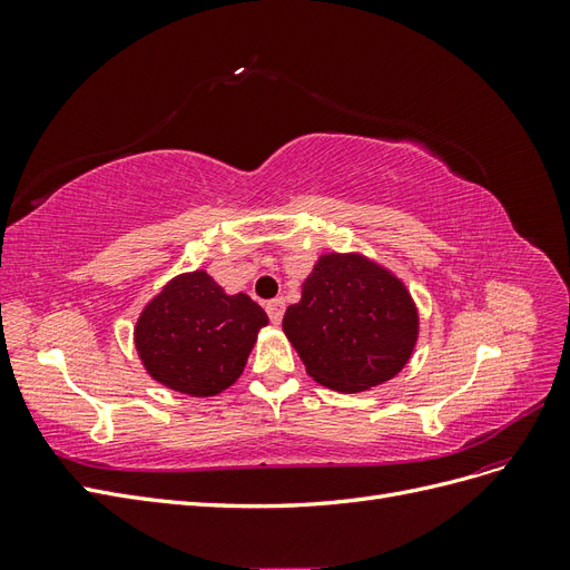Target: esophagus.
Here are the masks:
<instances>
[{"label": "esophagus", "instance_id": "34e87169", "mask_svg": "<svg viewBox=\"0 0 570 570\" xmlns=\"http://www.w3.org/2000/svg\"><path fill=\"white\" fill-rule=\"evenodd\" d=\"M266 312H268V318H271V323H275L278 325L281 321H283V314H285V299H271V302H266Z\"/></svg>", "mask_w": 570, "mask_h": 570}]
</instances>
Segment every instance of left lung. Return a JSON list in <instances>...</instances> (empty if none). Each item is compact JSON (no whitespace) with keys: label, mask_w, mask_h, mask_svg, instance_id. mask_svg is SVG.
Returning <instances> with one entry per match:
<instances>
[{"label":"left lung","mask_w":570,"mask_h":570,"mask_svg":"<svg viewBox=\"0 0 570 570\" xmlns=\"http://www.w3.org/2000/svg\"><path fill=\"white\" fill-rule=\"evenodd\" d=\"M419 325L416 302L392 271L358 252H327L287 306L283 333L318 385L364 392L409 364Z\"/></svg>","instance_id":"left-lung-1"}]
</instances>
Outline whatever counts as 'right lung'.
Masks as SVG:
<instances>
[{"mask_svg": "<svg viewBox=\"0 0 570 570\" xmlns=\"http://www.w3.org/2000/svg\"><path fill=\"white\" fill-rule=\"evenodd\" d=\"M266 325V312L249 295H228L197 268L176 275L145 304L132 337L154 381L189 396H214L243 375Z\"/></svg>", "mask_w": 570, "mask_h": 570, "instance_id": "obj_1", "label": "right lung"}]
</instances>
